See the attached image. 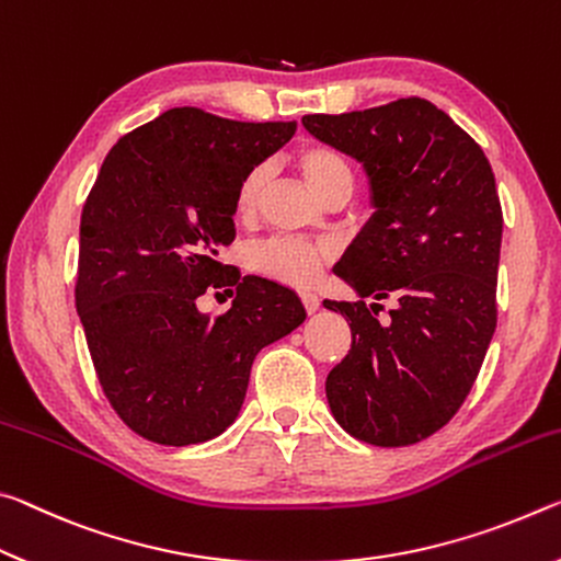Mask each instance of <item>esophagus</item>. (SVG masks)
<instances>
[{"instance_id": "1", "label": "esophagus", "mask_w": 561, "mask_h": 561, "mask_svg": "<svg viewBox=\"0 0 561 561\" xmlns=\"http://www.w3.org/2000/svg\"><path fill=\"white\" fill-rule=\"evenodd\" d=\"M300 300H302V308H306L308 313H316V310L320 308V298L316 296V293H310V290H302L300 293Z\"/></svg>"}]
</instances>
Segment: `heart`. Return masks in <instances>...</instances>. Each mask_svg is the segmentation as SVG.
Returning a JSON list of instances; mask_svg holds the SVG:
<instances>
[{
	"label": "heart",
	"instance_id": "1",
	"mask_svg": "<svg viewBox=\"0 0 561 561\" xmlns=\"http://www.w3.org/2000/svg\"><path fill=\"white\" fill-rule=\"evenodd\" d=\"M302 179L316 194L328 201L337 194H351L353 169L345 156L333 146L310 141L302 144L293 156ZM268 186V167L255 163L243 173L236 186V214L241 218L255 216ZM335 259V245L328 241H302V238L275 236L251 248V268L265 278H273L286 286H310L325 265Z\"/></svg>",
	"mask_w": 561,
	"mask_h": 561
}]
</instances>
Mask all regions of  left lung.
I'll return each mask as SVG.
<instances>
[{
  "label": "left lung",
  "instance_id": "obj_1",
  "mask_svg": "<svg viewBox=\"0 0 561 561\" xmlns=\"http://www.w3.org/2000/svg\"><path fill=\"white\" fill-rule=\"evenodd\" d=\"M302 126L363 163L375 206L335 268L357 300L323 302L353 333L328 373V405L363 443L415 445L460 410L497 325L502 206L492 167L420 96L308 114ZM365 297L396 300L390 324Z\"/></svg>",
  "mask_w": 561,
  "mask_h": 561
}]
</instances>
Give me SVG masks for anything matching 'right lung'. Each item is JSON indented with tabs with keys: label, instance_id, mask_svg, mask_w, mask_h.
I'll return each instance as SVG.
<instances>
[{
	"label": "right lung",
	"instance_id": "add662e5",
	"mask_svg": "<svg viewBox=\"0 0 561 561\" xmlns=\"http://www.w3.org/2000/svg\"><path fill=\"white\" fill-rule=\"evenodd\" d=\"M296 126L169 108L101 163L73 298L104 394L151 443L218 437L241 412L255 355L306 320L296 293L218 261L236 238L238 181ZM224 285L237 286L232 310L201 314L195 300Z\"/></svg>",
	"mask_w": 561,
	"mask_h": 561
}]
</instances>
